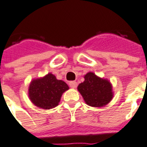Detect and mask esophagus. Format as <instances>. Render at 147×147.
I'll list each match as a JSON object with an SVG mask.
<instances>
[{
  "instance_id": "esophagus-1",
  "label": "esophagus",
  "mask_w": 147,
  "mask_h": 147,
  "mask_svg": "<svg viewBox=\"0 0 147 147\" xmlns=\"http://www.w3.org/2000/svg\"><path fill=\"white\" fill-rule=\"evenodd\" d=\"M69 85H70V87L73 88V89H74V88L77 87V83L76 81H70V83H69Z\"/></svg>"
}]
</instances>
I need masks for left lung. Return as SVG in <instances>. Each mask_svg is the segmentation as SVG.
<instances>
[{"instance_id":"8db88e82","label":"left lung","mask_w":147,"mask_h":147,"mask_svg":"<svg viewBox=\"0 0 147 147\" xmlns=\"http://www.w3.org/2000/svg\"><path fill=\"white\" fill-rule=\"evenodd\" d=\"M84 78V82L79 84L77 89L88 105L102 107L111 100L113 94L110 82L91 72L86 74Z\"/></svg>"}]
</instances>
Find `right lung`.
I'll use <instances>...</instances> for the list:
<instances>
[{"mask_svg": "<svg viewBox=\"0 0 147 147\" xmlns=\"http://www.w3.org/2000/svg\"><path fill=\"white\" fill-rule=\"evenodd\" d=\"M69 89L67 84L56 79L49 74L41 79L34 80L29 88V96L32 102L38 108L50 109L57 106L63 92Z\"/></svg>", "mask_w": 147, "mask_h": 147, "instance_id": "right-lung-1", "label": "right lung"}]
</instances>
